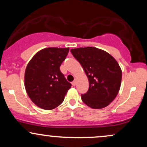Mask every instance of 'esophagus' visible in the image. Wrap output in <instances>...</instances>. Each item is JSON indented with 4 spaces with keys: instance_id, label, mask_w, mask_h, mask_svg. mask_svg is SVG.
<instances>
[{
    "instance_id": "obj_1",
    "label": "esophagus",
    "mask_w": 147,
    "mask_h": 147,
    "mask_svg": "<svg viewBox=\"0 0 147 147\" xmlns=\"http://www.w3.org/2000/svg\"><path fill=\"white\" fill-rule=\"evenodd\" d=\"M72 85L73 86H76V81L75 80L74 81V82H72Z\"/></svg>"
}]
</instances>
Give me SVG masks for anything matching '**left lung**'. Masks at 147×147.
I'll return each mask as SVG.
<instances>
[{"label": "left lung", "mask_w": 147, "mask_h": 147, "mask_svg": "<svg viewBox=\"0 0 147 147\" xmlns=\"http://www.w3.org/2000/svg\"><path fill=\"white\" fill-rule=\"evenodd\" d=\"M70 51L88 79V91L82 95V100L94 109L109 106L121 86L122 69L117 61L107 52L95 47L71 49Z\"/></svg>", "instance_id": "obj_1"}]
</instances>
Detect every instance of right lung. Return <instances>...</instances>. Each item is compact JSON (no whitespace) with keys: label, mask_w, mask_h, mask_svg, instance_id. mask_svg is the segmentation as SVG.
I'll use <instances>...</instances> for the list:
<instances>
[{"label":"right lung","mask_w":147,"mask_h":147,"mask_svg":"<svg viewBox=\"0 0 147 147\" xmlns=\"http://www.w3.org/2000/svg\"><path fill=\"white\" fill-rule=\"evenodd\" d=\"M69 48H46L37 52L25 69V88L35 105L52 110L63 102L71 84L60 71Z\"/></svg>","instance_id":"1"}]
</instances>
